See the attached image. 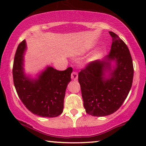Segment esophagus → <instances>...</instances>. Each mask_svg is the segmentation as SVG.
<instances>
[{
	"mask_svg": "<svg viewBox=\"0 0 146 146\" xmlns=\"http://www.w3.org/2000/svg\"><path fill=\"white\" fill-rule=\"evenodd\" d=\"M78 73L75 71H73L71 73V79L73 80H78Z\"/></svg>",
	"mask_w": 146,
	"mask_h": 146,
	"instance_id": "34e87169",
	"label": "esophagus"
}]
</instances>
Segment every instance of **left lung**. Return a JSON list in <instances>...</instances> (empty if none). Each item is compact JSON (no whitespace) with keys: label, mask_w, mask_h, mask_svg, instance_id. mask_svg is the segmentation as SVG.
<instances>
[{"label":"left lung","mask_w":146,"mask_h":146,"mask_svg":"<svg viewBox=\"0 0 146 146\" xmlns=\"http://www.w3.org/2000/svg\"><path fill=\"white\" fill-rule=\"evenodd\" d=\"M113 39L109 55L104 60L90 62L78 73L84 107L92 116L104 117L117 111L132 87L134 68L128 46L116 33L109 31ZM116 61L109 78L103 77L110 61Z\"/></svg>","instance_id":"8db88e82"}]
</instances>
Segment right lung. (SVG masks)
Instances as JSON below:
<instances>
[{
    "label": "right lung",
    "instance_id": "right-lung-1",
    "mask_svg": "<svg viewBox=\"0 0 146 146\" xmlns=\"http://www.w3.org/2000/svg\"><path fill=\"white\" fill-rule=\"evenodd\" d=\"M25 40L18 45L13 65V80L17 94L27 108L43 117H56L62 114L64 99L73 68L58 71L47 67L36 80L25 77L23 73V53Z\"/></svg>",
    "mask_w": 146,
    "mask_h": 146
}]
</instances>
